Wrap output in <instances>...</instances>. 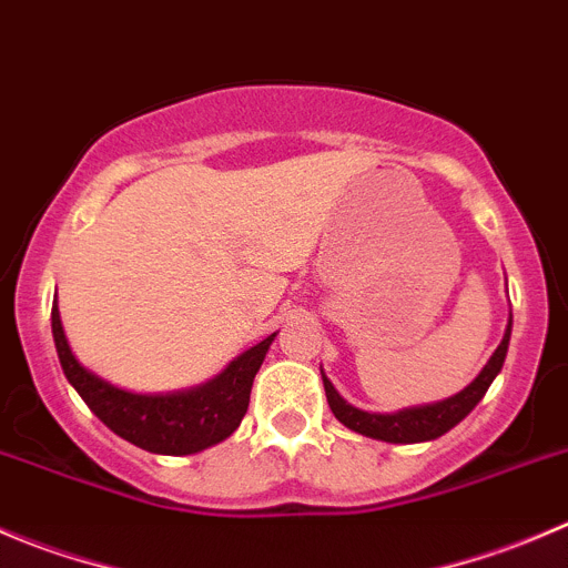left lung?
<instances>
[{"label":"left lung","instance_id":"8db88e82","mask_svg":"<svg viewBox=\"0 0 568 568\" xmlns=\"http://www.w3.org/2000/svg\"><path fill=\"white\" fill-rule=\"evenodd\" d=\"M508 344H510V322L508 329H505L503 344L497 346V352L491 355V361L486 363L480 374H477L475 383L469 388H464L460 394L449 396V399L436 402V405H424V407H410V410H399V413H366L352 407L349 402L341 399L338 390L333 388L327 377H324V390H327V402L329 410L335 413L344 427L349 430L361 433V436L377 438V442H388V444H418V442H433V438L444 436L447 430H453L455 424L464 422L471 410H475L477 402L486 396L488 385L494 383V377L503 368L505 355H508Z\"/></svg>","mask_w":568,"mask_h":568}]
</instances>
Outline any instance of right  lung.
I'll return each mask as SVG.
<instances>
[{
  "label": "right lung",
  "instance_id": "right-lung-1",
  "mask_svg": "<svg viewBox=\"0 0 568 568\" xmlns=\"http://www.w3.org/2000/svg\"><path fill=\"white\" fill-rule=\"evenodd\" d=\"M52 335L65 379L97 413L99 422L108 424L124 442L155 455H191L224 442L250 407L252 379L274 341V335L263 338L202 388L185 394L144 396L115 388L77 363L63 335L58 302L52 307Z\"/></svg>",
  "mask_w": 568,
  "mask_h": 568
}]
</instances>
